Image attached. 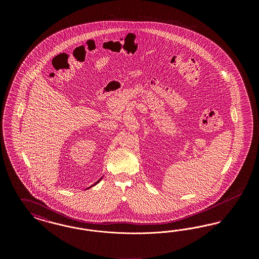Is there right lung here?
Masks as SVG:
<instances>
[{
    "instance_id": "right-lung-1",
    "label": "right lung",
    "mask_w": 259,
    "mask_h": 259,
    "mask_svg": "<svg viewBox=\"0 0 259 259\" xmlns=\"http://www.w3.org/2000/svg\"><path fill=\"white\" fill-rule=\"evenodd\" d=\"M102 179H103V177H102V178H101V179H100V180H98V181H97V182H96V183H95V184H94V185H91V186H89V187H87V188H90V187H92V186H94V185H97V184H99V183H100V182H101V181H102Z\"/></svg>"
}]
</instances>
